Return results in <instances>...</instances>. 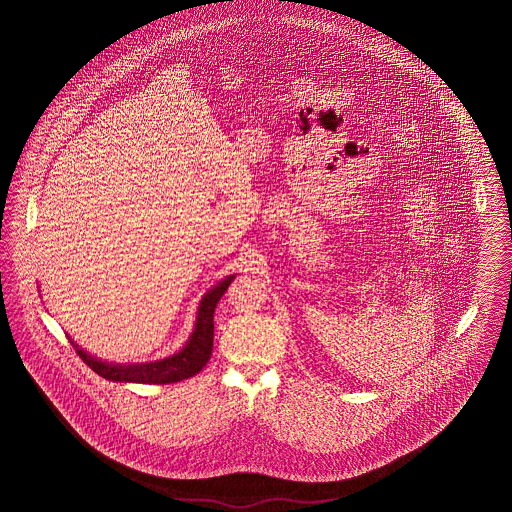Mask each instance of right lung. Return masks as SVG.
<instances>
[{
    "mask_svg": "<svg viewBox=\"0 0 512 512\" xmlns=\"http://www.w3.org/2000/svg\"><path fill=\"white\" fill-rule=\"evenodd\" d=\"M232 280H234V276H228L226 280L220 282L219 286H215L211 292L205 293V297L201 299L199 311H197V322H195L192 338L180 353L172 355L169 359H163V361H157V363H146V365L121 366L101 363L96 357L78 349V345H74L76 353L101 378L113 380V382L172 384V382H180V380L195 376L211 359L213 332H215L213 315H215L220 297L228 290Z\"/></svg>",
    "mask_w": 512,
    "mask_h": 512,
    "instance_id": "obj_1",
    "label": "right lung"
}]
</instances>
